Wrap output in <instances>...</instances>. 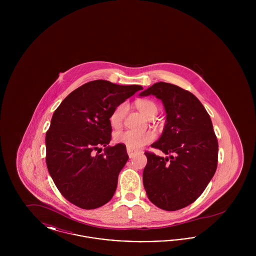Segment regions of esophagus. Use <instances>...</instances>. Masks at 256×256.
Listing matches in <instances>:
<instances>
[{"label": "esophagus", "mask_w": 256, "mask_h": 256, "mask_svg": "<svg viewBox=\"0 0 256 256\" xmlns=\"http://www.w3.org/2000/svg\"><path fill=\"white\" fill-rule=\"evenodd\" d=\"M126 152H128V156H130V158H134L136 154H137V152H138V150H132V148H126Z\"/></svg>", "instance_id": "1"}]
</instances>
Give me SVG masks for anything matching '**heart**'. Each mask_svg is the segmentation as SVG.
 Returning a JSON list of instances; mask_svg holds the SVG:
<instances>
[{"mask_svg": "<svg viewBox=\"0 0 256 256\" xmlns=\"http://www.w3.org/2000/svg\"><path fill=\"white\" fill-rule=\"evenodd\" d=\"M136 108L146 117H150L154 110H158V108L154 102L148 100H142L136 102ZM126 112V106L124 104H120L115 110H113L110 116V124L113 128H119L122 126V121L124 119ZM156 138V135L152 130H124L117 132L115 135V141L119 144L124 145L128 148L138 150L146 144L152 142Z\"/></svg>", "mask_w": 256, "mask_h": 256, "instance_id": "1", "label": "heart"}]
</instances>
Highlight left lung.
<instances>
[{
	"label": "left lung",
	"mask_w": 256,
	"mask_h": 256,
	"mask_svg": "<svg viewBox=\"0 0 256 256\" xmlns=\"http://www.w3.org/2000/svg\"><path fill=\"white\" fill-rule=\"evenodd\" d=\"M161 100L166 124L152 146L167 158L146 152L143 183L148 200L156 206L176 211L202 194L218 164V140L209 114L191 92L167 82H156L139 94Z\"/></svg>",
	"instance_id": "left-lung-1"
}]
</instances>
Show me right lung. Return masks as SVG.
I'll use <instances>...</instances> for the list:
<instances>
[{
    "mask_svg": "<svg viewBox=\"0 0 256 256\" xmlns=\"http://www.w3.org/2000/svg\"><path fill=\"white\" fill-rule=\"evenodd\" d=\"M140 86L98 80L76 88L54 111L46 134V163L61 195L82 209L108 204L128 156L124 145L108 146L110 116ZM106 146L100 154L101 146Z\"/></svg>",
    "mask_w": 256,
    "mask_h": 256,
    "instance_id": "right-lung-1",
    "label": "right lung"
}]
</instances>
